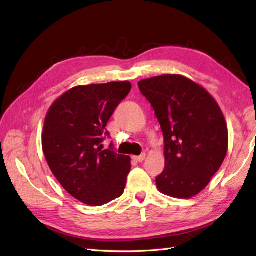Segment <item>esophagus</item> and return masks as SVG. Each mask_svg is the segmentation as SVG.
<instances>
[{
    "label": "esophagus",
    "mask_w": 256,
    "mask_h": 256,
    "mask_svg": "<svg viewBox=\"0 0 256 256\" xmlns=\"http://www.w3.org/2000/svg\"><path fill=\"white\" fill-rule=\"evenodd\" d=\"M133 158L136 160V162H143V160H145V158H146V155L145 154H142V155H140V156H134Z\"/></svg>",
    "instance_id": "obj_1"
}]
</instances>
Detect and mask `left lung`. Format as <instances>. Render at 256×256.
I'll return each mask as SVG.
<instances>
[{
    "label": "left lung",
    "instance_id": "1",
    "mask_svg": "<svg viewBox=\"0 0 256 256\" xmlns=\"http://www.w3.org/2000/svg\"><path fill=\"white\" fill-rule=\"evenodd\" d=\"M138 88L164 134L165 170L156 178L157 189L172 198L194 197L219 170L229 146L218 102L202 86L182 74L140 80Z\"/></svg>",
    "mask_w": 256,
    "mask_h": 256
}]
</instances>
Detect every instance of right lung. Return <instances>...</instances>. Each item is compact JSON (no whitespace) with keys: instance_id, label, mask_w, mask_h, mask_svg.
Returning a JSON list of instances; mask_svg holds the SVG:
<instances>
[{"instance_id":"add662e5","label":"right lung","mask_w":256,"mask_h":256,"mask_svg":"<svg viewBox=\"0 0 256 256\" xmlns=\"http://www.w3.org/2000/svg\"><path fill=\"white\" fill-rule=\"evenodd\" d=\"M131 88L128 81L77 86L47 111L42 133L47 164L66 192L86 204H106L124 192L131 158L103 150L101 143L108 120Z\"/></svg>"}]
</instances>
